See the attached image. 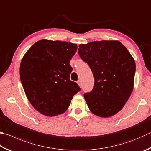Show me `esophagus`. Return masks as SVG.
I'll return each instance as SVG.
<instances>
[{"label": "esophagus", "instance_id": "34e87169", "mask_svg": "<svg viewBox=\"0 0 151 151\" xmlns=\"http://www.w3.org/2000/svg\"><path fill=\"white\" fill-rule=\"evenodd\" d=\"M77 83H78V84L79 85V86H80V87L81 88V87H82V84H81V81H78Z\"/></svg>", "mask_w": 151, "mask_h": 151}]
</instances>
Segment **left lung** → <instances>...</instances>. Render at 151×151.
<instances>
[{"instance_id":"obj_1","label":"left lung","mask_w":151,"mask_h":151,"mask_svg":"<svg viewBox=\"0 0 151 151\" xmlns=\"http://www.w3.org/2000/svg\"><path fill=\"white\" fill-rule=\"evenodd\" d=\"M81 58L89 65L94 86L84 97L90 111L109 117L121 110L134 86L135 62L119 41H99L80 44Z\"/></svg>"}]
</instances>
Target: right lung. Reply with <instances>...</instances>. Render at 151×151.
Segmentation results:
<instances>
[{
    "label": "right lung",
    "mask_w": 151,
    "mask_h": 151,
    "mask_svg": "<svg viewBox=\"0 0 151 151\" xmlns=\"http://www.w3.org/2000/svg\"><path fill=\"white\" fill-rule=\"evenodd\" d=\"M77 45L61 41L41 40L21 61L20 76L24 92L32 106L43 115L63 114L74 95L81 90L70 80V61Z\"/></svg>",
    "instance_id": "1"
}]
</instances>
